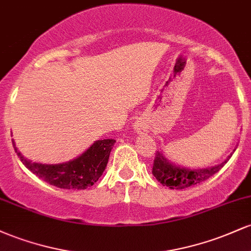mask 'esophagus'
<instances>
[{
    "instance_id": "obj_1",
    "label": "esophagus",
    "mask_w": 251,
    "mask_h": 251,
    "mask_svg": "<svg viewBox=\"0 0 251 251\" xmlns=\"http://www.w3.org/2000/svg\"><path fill=\"white\" fill-rule=\"evenodd\" d=\"M134 128L138 133H145V132H148V127H146V126L142 123H138L137 125L134 126Z\"/></svg>"
}]
</instances>
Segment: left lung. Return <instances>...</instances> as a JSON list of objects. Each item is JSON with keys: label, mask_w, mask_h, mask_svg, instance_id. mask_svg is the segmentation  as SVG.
<instances>
[{"label": "left lung", "mask_w": 251, "mask_h": 251, "mask_svg": "<svg viewBox=\"0 0 251 251\" xmlns=\"http://www.w3.org/2000/svg\"><path fill=\"white\" fill-rule=\"evenodd\" d=\"M227 160L229 159L218 164V165L212 166V168L191 170L174 165V164L170 163L169 160L164 157L162 152L157 151L154 155L152 175L154 176L155 179L159 181L162 185L168 186L170 189H186L209 179L211 176L217 174V172L226 165Z\"/></svg>", "instance_id": "left-lung-1"}]
</instances>
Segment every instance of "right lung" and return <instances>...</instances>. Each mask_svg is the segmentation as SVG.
<instances>
[{
  "label": "right lung",
  "instance_id": "1",
  "mask_svg": "<svg viewBox=\"0 0 251 251\" xmlns=\"http://www.w3.org/2000/svg\"><path fill=\"white\" fill-rule=\"evenodd\" d=\"M114 143V139L98 140L76 159L57 165L31 163L17 151L15 144L13 143V145L25 168L42 180L60 189L83 190L93 185L101 177Z\"/></svg>",
  "mask_w": 251,
  "mask_h": 251
}]
</instances>
